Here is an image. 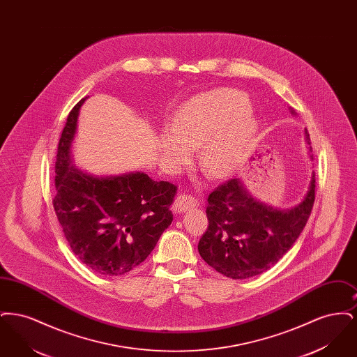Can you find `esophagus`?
<instances>
[{"label":"esophagus","instance_id":"obj_1","mask_svg":"<svg viewBox=\"0 0 357 357\" xmlns=\"http://www.w3.org/2000/svg\"><path fill=\"white\" fill-rule=\"evenodd\" d=\"M197 204H198L197 199H194L191 195L181 194L175 198V202L172 204V211L174 213H185L188 208L195 207Z\"/></svg>","mask_w":357,"mask_h":357}]
</instances>
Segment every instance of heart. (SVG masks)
Returning <instances> with one entry per match:
<instances>
[{"mask_svg":"<svg viewBox=\"0 0 357 357\" xmlns=\"http://www.w3.org/2000/svg\"><path fill=\"white\" fill-rule=\"evenodd\" d=\"M248 108V98L236 89H220L188 100L175 112L170 130H163L156 139L160 160L169 170L178 171L190 159L180 141L191 147L204 142L198 159L206 174L215 179L231 175L258 130Z\"/></svg>","mask_w":357,"mask_h":357,"instance_id":"obj_1","label":"heart"}]
</instances>
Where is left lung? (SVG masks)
Instances as JSON below:
<instances>
[{
    "label": "left lung",
    "mask_w": 357,
    "mask_h": 357,
    "mask_svg": "<svg viewBox=\"0 0 357 357\" xmlns=\"http://www.w3.org/2000/svg\"><path fill=\"white\" fill-rule=\"evenodd\" d=\"M290 112L296 115L291 108ZM305 140L310 144L306 131ZM307 149L310 153L312 147ZM314 183L312 172L304 198L289 208L261 202L239 178L214 190L206 207L208 227L198 243L204 262L233 280L271 269L304 230L314 202Z\"/></svg>",
    "instance_id": "obj_1"
}]
</instances>
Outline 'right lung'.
<instances>
[{
    "label": "right lung",
    "mask_w": 357,
    "mask_h": 357,
    "mask_svg": "<svg viewBox=\"0 0 357 357\" xmlns=\"http://www.w3.org/2000/svg\"><path fill=\"white\" fill-rule=\"evenodd\" d=\"M69 114L59 142L53 207L76 257L102 275L135 269L172 222L176 186L142 171L98 176L73 163L72 146L82 105Z\"/></svg>",
    "instance_id": "add662e5"
}]
</instances>
